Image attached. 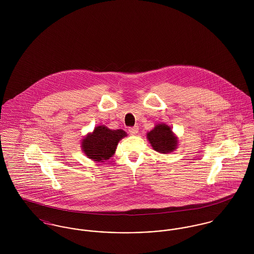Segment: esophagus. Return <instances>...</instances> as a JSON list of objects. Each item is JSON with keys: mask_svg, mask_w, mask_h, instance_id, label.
Returning a JSON list of instances; mask_svg holds the SVG:
<instances>
[{"mask_svg": "<svg viewBox=\"0 0 254 254\" xmlns=\"http://www.w3.org/2000/svg\"><path fill=\"white\" fill-rule=\"evenodd\" d=\"M138 131H139V127L138 126H134V127H130L129 128V133L131 135H136L138 133Z\"/></svg>", "mask_w": 254, "mask_h": 254, "instance_id": "esophagus-1", "label": "esophagus"}]
</instances>
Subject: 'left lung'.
<instances>
[{"instance_id": "left-lung-1", "label": "left lung", "mask_w": 254, "mask_h": 254, "mask_svg": "<svg viewBox=\"0 0 254 254\" xmlns=\"http://www.w3.org/2000/svg\"><path fill=\"white\" fill-rule=\"evenodd\" d=\"M146 137L153 149L161 153L173 151L178 144L177 138L172 133L171 128L165 124L156 125L147 133Z\"/></svg>"}]
</instances>
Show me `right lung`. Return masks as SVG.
<instances>
[{
    "label": "right lung",
    "instance_id": "add662e5",
    "mask_svg": "<svg viewBox=\"0 0 254 254\" xmlns=\"http://www.w3.org/2000/svg\"><path fill=\"white\" fill-rule=\"evenodd\" d=\"M125 136L126 133L121 129L110 130L105 125L98 126L83 140V151L89 158L104 162L113 155L118 142Z\"/></svg>",
    "mask_w": 254,
    "mask_h": 254
}]
</instances>
